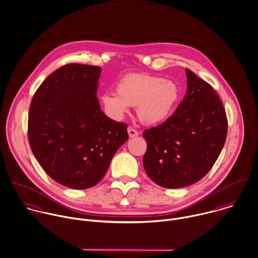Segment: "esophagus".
Here are the masks:
<instances>
[{"mask_svg":"<svg viewBox=\"0 0 258 258\" xmlns=\"http://www.w3.org/2000/svg\"><path fill=\"white\" fill-rule=\"evenodd\" d=\"M127 131H128V134H129V137H130V138H134V137H137V136L139 135V133H138L135 129L131 128V127H129Z\"/></svg>","mask_w":258,"mask_h":258,"instance_id":"34e87169","label":"esophagus"}]
</instances>
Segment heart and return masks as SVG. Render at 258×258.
Listing matches in <instances>:
<instances>
[{
	"label": "heart",
	"mask_w": 258,
	"mask_h": 258,
	"mask_svg": "<svg viewBox=\"0 0 258 258\" xmlns=\"http://www.w3.org/2000/svg\"><path fill=\"white\" fill-rule=\"evenodd\" d=\"M179 98L180 88L172 80L148 74H128L116 84V93L101 96V103L117 120L122 119L130 107L136 106L142 123L156 125L170 117Z\"/></svg>",
	"instance_id": "obj_1"
}]
</instances>
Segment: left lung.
Here are the masks:
<instances>
[{
	"label": "left lung",
	"instance_id": "1",
	"mask_svg": "<svg viewBox=\"0 0 258 258\" xmlns=\"http://www.w3.org/2000/svg\"><path fill=\"white\" fill-rule=\"evenodd\" d=\"M187 92L171 117L143 132L144 169L165 188L189 186L203 178L226 140L227 118L218 95L186 69Z\"/></svg>",
	"mask_w": 258,
	"mask_h": 258
}]
</instances>
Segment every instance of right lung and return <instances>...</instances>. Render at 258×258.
<instances>
[{"mask_svg":"<svg viewBox=\"0 0 258 258\" xmlns=\"http://www.w3.org/2000/svg\"><path fill=\"white\" fill-rule=\"evenodd\" d=\"M101 68L68 64L36 91L28 136L32 152L56 182L73 189L96 185L129 138L127 125L107 117L97 98Z\"/></svg>","mask_w":258,"mask_h":258,"instance_id":"right-lung-1","label":"right lung"}]
</instances>
